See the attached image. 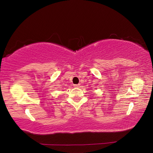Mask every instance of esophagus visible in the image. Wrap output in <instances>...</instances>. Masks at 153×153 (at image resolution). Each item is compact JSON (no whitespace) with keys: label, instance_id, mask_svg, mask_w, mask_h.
Masks as SVG:
<instances>
[{"label":"esophagus","instance_id":"esophagus-1","mask_svg":"<svg viewBox=\"0 0 153 153\" xmlns=\"http://www.w3.org/2000/svg\"><path fill=\"white\" fill-rule=\"evenodd\" d=\"M74 86L78 88V87L80 86V84H75V85H74Z\"/></svg>","mask_w":153,"mask_h":153}]
</instances>
